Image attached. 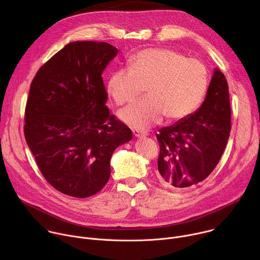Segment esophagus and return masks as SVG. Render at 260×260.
<instances>
[{
	"label": "esophagus",
	"instance_id": "34e87169",
	"mask_svg": "<svg viewBox=\"0 0 260 260\" xmlns=\"http://www.w3.org/2000/svg\"><path fill=\"white\" fill-rule=\"evenodd\" d=\"M133 134L135 135V137H137V138H145V137H147V133H145V132H141V131H138V129H134L133 131Z\"/></svg>",
	"mask_w": 260,
	"mask_h": 260
}]
</instances>
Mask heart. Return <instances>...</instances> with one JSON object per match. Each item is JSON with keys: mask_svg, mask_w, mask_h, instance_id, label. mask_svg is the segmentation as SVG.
I'll use <instances>...</instances> for the list:
<instances>
[{"mask_svg": "<svg viewBox=\"0 0 260 260\" xmlns=\"http://www.w3.org/2000/svg\"><path fill=\"white\" fill-rule=\"evenodd\" d=\"M147 87L148 95L120 111V118L136 128H146L162 117H187L202 103L208 87V71L199 59L168 48H149L132 58V67L114 71L108 90L118 105L132 103Z\"/></svg>", "mask_w": 260, "mask_h": 260, "instance_id": "b5f03b06", "label": "heart"}]
</instances>
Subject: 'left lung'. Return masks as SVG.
I'll return each instance as SVG.
<instances>
[{"label":"left lung","instance_id":"obj_1","mask_svg":"<svg viewBox=\"0 0 260 260\" xmlns=\"http://www.w3.org/2000/svg\"><path fill=\"white\" fill-rule=\"evenodd\" d=\"M229 85L215 69L201 108L156 134L160 152L157 178L164 186L183 189L204 181L218 165L231 133Z\"/></svg>","mask_w":260,"mask_h":260}]
</instances>
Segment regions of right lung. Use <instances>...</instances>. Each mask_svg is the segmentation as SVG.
Listing matches in <instances>:
<instances>
[{"mask_svg": "<svg viewBox=\"0 0 260 260\" xmlns=\"http://www.w3.org/2000/svg\"><path fill=\"white\" fill-rule=\"evenodd\" d=\"M117 53L106 42H71L31 81L25 141L44 178L67 196L83 199L102 190L111 156L133 138L106 106L102 74Z\"/></svg>", "mask_w": 260, "mask_h": 260, "instance_id": "add662e5", "label": "right lung"}]
</instances>
